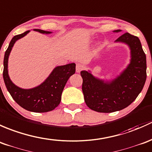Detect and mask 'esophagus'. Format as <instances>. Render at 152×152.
Instances as JSON below:
<instances>
[{
    "label": "esophagus",
    "mask_w": 152,
    "mask_h": 152,
    "mask_svg": "<svg viewBox=\"0 0 152 152\" xmlns=\"http://www.w3.org/2000/svg\"><path fill=\"white\" fill-rule=\"evenodd\" d=\"M83 66L80 64H77L76 65V72H80L81 70H83Z\"/></svg>",
    "instance_id": "1"
}]
</instances>
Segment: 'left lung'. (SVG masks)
<instances>
[{"label":"left lung","mask_w":152,"mask_h":152,"mask_svg":"<svg viewBox=\"0 0 152 152\" xmlns=\"http://www.w3.org/2000/svg\"><path fill=\"white\" fill-rule=\"evenodd\" d=\"M115 42L126 44L130 49V62L119 75L108 81L96 77L90 71L80 72L86 104L96 112L112 113L126 107L137 98L146 82V57L138 37L125 33Z\"/></svg>","instance_id":"left-lung-1"}]
</instances>
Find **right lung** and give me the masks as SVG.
Returning a JSON list of instances; mask_svg holds the SVG:
<instances>
[{"instance_id": "add662e5", "label": "right lung", "mask_w": 152, "mask_h": 152, "mask_svg": "<svg viewBox=\"0 0 152 152\" xmlns=\"http://www.w3.org/2000/svg\"><path fill=\"white\" fill-rule=\"evenodd\" d=\"M43 34H49L50 31L34 29ZM30 31L15 36L11 40L4 55L3 77L8 91L14 100L26 110L35 113H45L54 110L61 99V94L70 76L75 73V64L72 63L54 68L46 80L37 87L24 89L12 83L8 73V61L15 43L27 35Z\"/></svg>"}]
</instances>
